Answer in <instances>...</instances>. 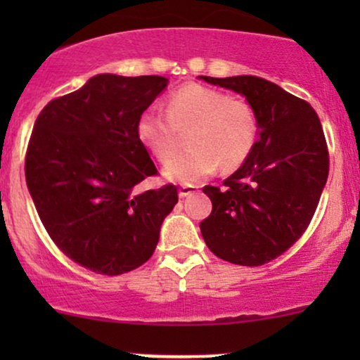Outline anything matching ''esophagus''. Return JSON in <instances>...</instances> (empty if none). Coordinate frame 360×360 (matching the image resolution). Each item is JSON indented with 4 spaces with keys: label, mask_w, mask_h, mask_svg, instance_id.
Instances as JSON below:
<instances>
[{
    "label": "esophagus",
    "mask_w": 360,
    "mask_h": 360,
    "mask_svg": "<svg viewBox=\"0 0 360 360\" xmlns=\"http://www.w3.org/2000/svg\"><path fill=\"white\" fill-rule=\"evenodd\" d=\"M196 191H198L196 186H191V184L181 186V188H179V196L181 198H188V196H191V194H194Z\"/></svg>",
    "instance_id": "esophagus-1"
}]
</instances>
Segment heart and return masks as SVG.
Returning <instances> with one entry per match:
<instances>
[{"instance_id":"1","label":"heart","mask_w":360,"mask_h":360,"mask_svg":"<svg viewBox=\"0 0 360 360\" xmlns=\"http://www.w3.org/2000/svg\"><path fill=\"white\" fill-rule=\"evenodd\" d=\"M166 111H143L137 122V137L160 164H167L179 151L180 134L190 131L193 150L164 171L176 183H198L218 166L221 171L240 167L257 140V117L250 103L208 86L186 84L176 89Z\"/></svg>"}]
</instances>
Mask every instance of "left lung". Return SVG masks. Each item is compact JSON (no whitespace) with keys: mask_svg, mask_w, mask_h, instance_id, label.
<instances>
[{"mask_svg":"<svg viewBox=\"0 0 360 360\" xmlns=\"http://www.w3.org/2000/svg\"><path fill=\"white\" fill-rule=\"evenodd\" d=\"M200 77L243 94L260 127L242 167L221 188H203L213 210L201 235L217 257L262 266L298 240L315 214L330 167L323 128L308 101L262 77Z\"/></svg>","mask_w":360,"mask_h":360,"instance_id":"8db88e82","label":"left lung"}]
</instances>
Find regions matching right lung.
<instances>
[{"instance_id":"add662e5","label":"right lung","mask_w":360,"mask_h":360,"mask_svg":"<svg viewBox=\"0 0 360 360\" xmlns=\"http://www.w3.org/2000/svg\"><path fill=\"white\" fill-rule=\"evenodd\" d=\"M167 81L98 74L49 101L35 120L25 177L37 213L53 243L98 274H125L147 262L177 203L174 184L139 189L159 172L137 122Z\"/></svg>"}]
</instances>
